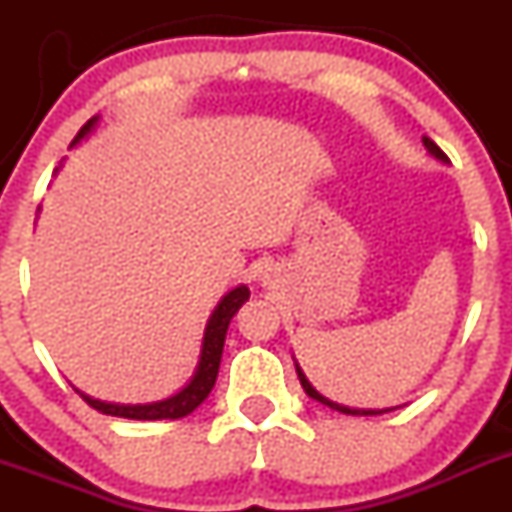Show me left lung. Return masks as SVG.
I'll return each instance as SVG.
<instances>
[{
  "label": "left lung",
  "mask_w": 512,
  "mask_h": 512,
  "mask_svg": "<svg viewBox=\"0 0 512 512\" xmlns=\"http://www.w3.org/2000/svg\"><path fill=\"white\" fill-rule=\"evenodd\" d=\"M423 146L428 148V153H431L433 158H438V160H443V163H448L446 153H443L441 148H438L436 143L431 141V138H423ZM294 366H297V364H294ZM297 376H299V384H302V389L307 391V396H309V399L319 401V404L329 406V409H334V411H342V414H349V416H379V414H386V411H391V409H381V411H376V409H349V406H342V404H337V401H329L327 396H322V394H319V391L314 389L312 384H309V381H307V376L302 374V369H299V366H297Z\"/></svg>",
  "instance_id": "left-lung-1"
}]
</instances>
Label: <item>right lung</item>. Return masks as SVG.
I'll use <instances>...</instances> for the list:
<instances>
[{
  "mask_svg": "<svg viewBox=\"0 0 512 512\" xmlns=\"http://www.w3.org/2000/svg\"><path fill=\"white\" fill-rule=\"evenodd\" d=\"M98 116L91 118V121L84 123L79 133H76L74 143H79L81 138H86L91 133V128L96 126ZM71 143V146H74ZM250 299V289L245 285L235 287L232 292H227L220 304L215 307V312L210 314L208 327H205V337H203V352H200V361L198 369H195L193 379L190 384L185 386L183 391H178L170 399L156 401V404H106V401L91 399V396L81 394L76 389V394L91 406V409L101 411L106 416H118V418H133V421H160V418H183L188 414H193L208 394L213 391L215 379H218V369H220V359H223V347H225V334L227 327H230V319L235 317L237 309Z\"/></svg>",
  "mask_w": 512,
  "mask_h": 512,
  "instance_id": "obj_1",
  "label": "right lung"
}]
</instances>
